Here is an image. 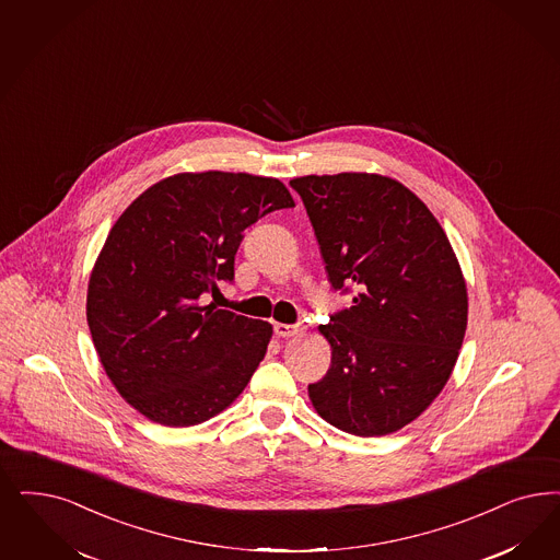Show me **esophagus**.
<instances>
[{
  "label": "esophagus",
  "mask_w": 560,
  "mask_h": 560,
  "mask_svg": "<svg viewBox=\"0 0 560 560\" xmlns=\"http://www.w3.org/2000/svg\"><path fill=\"white\" fill-rule=\"evenodd\" d=\"M304 332H306V327H302V325H283V323L275 325L277 337H298V335H304Z\"/></svg>",
  "instance_id": "esophagus-1"
}]
</instances>
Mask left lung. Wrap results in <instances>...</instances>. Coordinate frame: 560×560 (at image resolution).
Wrapping results in <instances>:
<instances>
[{"instance_id":"obj_1","label":"left lung","mask_w":560,"mask_h":560,"mask_svg":"<svg viewBox=\"0 0 560 560\" xmlns=\"http://www.w3.org/2000/svg\"><path fill=\"white\" fill-rule=\"evenodd\" d=\"M328 281L353 288L330 316L327 376L308 385L316 413L358 436L413 422L443 390L467 328V285L441 223L401 182L346 172L293 177Z\"/></svg>"}]
</instances>
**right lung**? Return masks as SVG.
I'll list each match as a JSON object with an SVG mask.
<instances>
[{"label":"right lung","mask_w":560,"mask_h":560,"mask_svg":"<svg viewBox=\"0 0 560 560\" xmlns=\"http://www.w3.org/2000/svg\"><path fill=\"white\" fill-rule=\"evenodd\" d=\"M295 207L277 177L186 172L119 214L86 291V320L112 385L144 418L196 425L232 406L262 362L272 327L202 306L267 212Z\"/></svg>","instance_id":"add662e5"}]
</instances>
